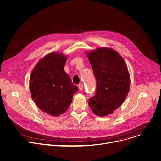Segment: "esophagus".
<instances>
[{"label": "esophagus", "instance_id": "34e87169", "mask_svg": "<svg viewBox=\"0 0 161 161\" xmlns=\"http://www.w3.org/2000/svg\"><path fill=\"white\" fill-rule=\"evenodd\" d=\"M78 89L80 90H81L83 89V84L82 83H80L78 85Z\"/></svg>", "mask_w": 161, "mask_h": 161}]
</instances>
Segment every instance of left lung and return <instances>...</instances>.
Returning <instances> with one entry per match:
<instances>
[{
  "label": "left lung",
  "instance_id": "1",
  "mask_svg": "<svg viewBox=\"0 0 161 161\" xmlns=\"http://www.w3.org/2000/svg\"><path fill=\"white\" fill-rule=\"evenodd\" d=\"M96 79V91L88 105L98 116L110 114L125 101L130 87L126 63L112 48H98L87 55Z\"/></svg>",
  "mask_w": 161,
  "mask_h": 161
}]
</instances>
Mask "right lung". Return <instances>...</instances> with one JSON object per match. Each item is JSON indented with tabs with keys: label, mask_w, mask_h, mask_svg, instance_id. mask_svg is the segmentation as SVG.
Segmentation results:
<instances>
[{
	"label": "right lung",
	"mask_w": 161,
	"mask_h": 161,
	"mask_svg": "<svg viewBox=\"0 0 161 161\" xmlns=\"http://www.w3.org/2000/svg\"><path fill=\"white\" fill-rule=\"evenodd\" d=\"M66 56L51 52L35 66L30 78V90L38 108L58 116L69 108L73 95L78 90L64 71Z\"/></svg>",
	"instance_id": "right-lung-1"
}]
</instances>
